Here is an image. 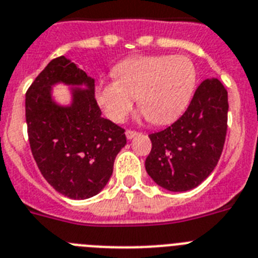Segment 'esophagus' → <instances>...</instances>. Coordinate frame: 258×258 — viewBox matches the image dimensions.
Wrapping results in <instances>:
<instances>
[{
  "label": "esophagus",
  "instance_id": "34e87169",
  "mask_svg": "<svg viewBox=\"0 0 258 258\" xmlns=\"http://www.w3.org/2000/svg\"><path fill=\"white\" fill-rule=\"evenodd\" d=\"M136 135H138V132L134 131V130H127V131H126V136H127V139L135 138Z\"/></svg>",
  "mask_w": 258,
  "mask_h": 258
}]
</instances>
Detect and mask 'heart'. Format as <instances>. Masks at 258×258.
<instances>
[{
  "mask_svg": "<svg viewBox=\"0 0 258 258\" xmlns=\"http://www.w3.org/2000/svg\"><path fill=\"white\" fill-rule=\"evenodd\" d=\"M116 79L104 80L96 98L105 115L115 123L126 119L135 98L149 122L163 124L180 115L192 97L196 67L183 55H139L118 63Z\"/></svg>",
  "mask_w": 258,
  "mask_h": 258,
  "instance_id": "obj_1",
  "label": "heart"
}]
</instances>
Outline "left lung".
Segmentation results:
<instances>
[{
    "instance_id": "obj_1",
    "label": "left lung",
    "mask_w": 258,
    "mask_h": 258,
    "mask_svg": "<svg viewBox=\"0 0 258 258\" xmlns=\"http://www.w3.org/2000/svg\"><path fill=\"white\" fill-rule=\"evenodd\" d=\"M227 91L218 79L197 87L187 110L171 126L149 135L145 169L162 188L184 192L203 183L222 154L227 132Z\"/></svg>"
}]
</instances>
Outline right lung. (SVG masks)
Instances as JSON below:
<instances>
[{
	"instance_id": "1",
	"label": "right lung",
	"mask_w": 258,
	"mask_h": 258,
	"mask_svg": "<svg viewBox=\"0 0 258 258\" xmlns=\"http://www.w3.org/2000/svg\"><path fill=\"white\" fill-rule=\"evenodd\" d=\"M58 81L86 84L74 90L71 107L51 101ZM27 132L32 156L46 182L74 200L95 196L109 182L116 154L126 145L124 128L105 119L95 97V80L63 55L37 75L26 93Z\"/></svg>"
}]
</instances>
